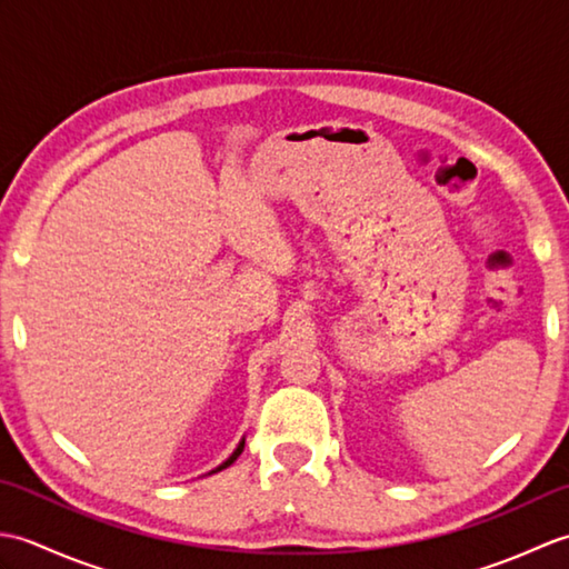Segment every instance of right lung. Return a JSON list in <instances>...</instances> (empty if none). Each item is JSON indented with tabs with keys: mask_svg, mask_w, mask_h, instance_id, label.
<instances>
[{
	"mask_svg": "<svg viewBox=\"0 0 569 569\" xmlns=\"http://www.w3.org/2000/svg\"><path fill=\"white\" fill-rule=\"evenodd\" d=\"M241 450H244V440H241V442L237 445V450H234L232 455H229V457L224 459V462H222L220 467H217V469H212V471H210V475H214V471H222V469H227V467H229V465H232V462H234V459H237V457L241 455Z\"/></svg>",
	"mask_w": 569,
	"mask_h": 569,
	"instance_id": "obj_1",
	"label": "right lung"
}]
</instances>
